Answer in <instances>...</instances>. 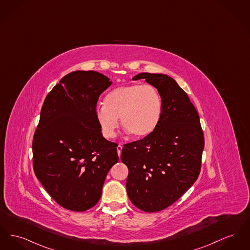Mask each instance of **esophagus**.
I'll return each instance as SVG.
<instances>
[{"label":"esophagus","mask_w":250,"mask_h":250,"mask_svg":"<svg viewBox=\"0 0 250 250\" xmlns=\"http://www.w3.org/2000/svg\"><path fill=\"white\" fill-rule=\"evenodd\" d=\"M122 149H123V146H121V145H119L117 146V153L118 155H119V157L121 156V152H122Z\"/></svg>","instance_id":"1"}]
</instances>
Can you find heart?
Segmentation results:
<instances>
[{"instance_id": "obj_1", "label": "heart", "mask_w": 250, "mask_h": 250, "mask_svg": "<svg viewBox=\"0 0 250 250\" xmlns=\"http://www.w3.org/2000/svg\"><path fill=\"white\" fill-rule=\"evenodd\" d=\"M163 111L160 91L152 85L130 84L110 90L103 105L95 108V118L104 137L115 136L122 125L136 138H146L158 127Z\"/></svg>"}]
</instances>
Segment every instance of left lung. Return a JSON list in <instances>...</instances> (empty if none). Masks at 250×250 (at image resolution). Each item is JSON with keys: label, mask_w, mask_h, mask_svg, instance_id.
<instances>
[{"label": "left lung", "mask_w": 250, "mask_h": 250, "mask_svg": "<svg viewBox=\"0 0 250 250\" xmlns=\"http://www.w3.org/2000/svg\"><path fill=\"white\" fill-rule=\"evenodd\" d=\"M162 97L163 111L156 130L125 145L121 160L128 168L126 191L133 205L160 211L181 197L200 173L204 135L199 115L176 80L162 74L142 73Z\"/></svg>", "instance_id": "left-lung-1"}]
</instances>
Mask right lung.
Here are the masks:
<instances>
[{
    "label": "right lung",
    "instance_id": "1",
    "mask_svg": "<svg viewBox=\"0 0 250 250\" xmlns=\"http://www.w3.org/2000/svg\"><path fill=\"white\" fill-rule=\"evenodd\" d=\"M112 84L94 71L65 75L48 93L33 138V167L63 208L84 211L99 201L118 162L117 145L105 140L95 118L99 96Z\"/></svg>",
    "mask_w": 250,
    "mask_h": 250
}]
</instances>
